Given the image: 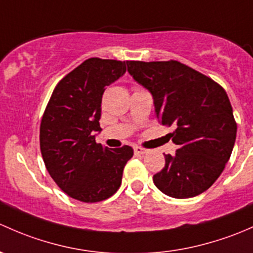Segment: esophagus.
Masks as SVG:
<instances>
[{
  "label": "esophagus",
  "instance_id": "34e87169",
  "mask_svg": "<svg viewBox=\"0 0 253 253\" xmlns=\"http://www.w3.org/2000/svg\"><path fill=\"white\" fill-rule=\"evenodd\" d=\"M134 152H135V155H145V153H147V150H146V148H142V147H139V146H136V147H134Z\"/></svg>",
  "mask_w": 253,
  "mask_h": 253
}]
</instances>
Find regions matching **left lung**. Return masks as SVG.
<instances>
[{"label":"left lung","mask_w":253,"mask_h":253,"mask_svg":"<svg viewBox=\"0 0 253 253\" xmlns=\"http://www.w3.org/2000/svg\"><path fill=\"white\" fill-rule=\"evenodd\" d=\"M127 72L152 93L156 116L178 145L153 175L156 186L174 199L210 189L229 161L236 139L235 118L225 90L207 75L178 61H126Z\"/></svg>","instance_id":"8db88e82"}]
</instances>
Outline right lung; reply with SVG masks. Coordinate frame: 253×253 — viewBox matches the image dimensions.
Masks as SVG:
<instances>
[{"label": "right lung", "mask_w": 253, "mask_h": 253, "mask_svg": "<svg viewBox=\"0 0 253 253\" xmlns=\"http://www.w3.org/2000/svg\"><path fill=\"white\" fill-rule=\"evenodd\" d=\"M126 61L93 57L68 73L54 87L40 124V150L51 178L72 199L107 200L122 184L134 151L97 144L101 101L106 86L126 73Z\"/></svg>", "instance_id": "1"}]
</instances>
